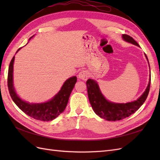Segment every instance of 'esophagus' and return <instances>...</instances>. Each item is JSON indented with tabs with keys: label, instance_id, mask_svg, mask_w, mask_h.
<instances>
[{
	"label": "esophagus",
	"instance_id": "obj_1",
	"mask_svg": "<svg viewBox=\"0 0 160 160\" xmlns=\"http://www.w3.org/2000/svg\"><path fill=\"white\" fill-rule=\"evenodd\" d=\"M79 78L83 81H86L89 77V73L88 71H82L79 73Z\"/></svg>",
	"mask_w": 160,
	"mask_h": 160
}]
</instances>
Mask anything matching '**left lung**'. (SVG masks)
<instances>
[{
	"mask_svg": "<svg viewBox=\"0 0 160 160\" xmlns=\"http://www.w3.org/2000/svg\"><path fill=\"white\" fill-rule=\"evenodd\" d=\"M122 38L125 41L139 47L138 43L132 37L128 35H123ZM145 56L149 64L147 55L145 54ZM150 77H151L149 75L148 85L143 94L137 100L126 103H114L108 101L101 93L98 82L93 79H89L87 81L86 84L89 102L94 112L101 118L108 121H113V122L129 117L141 107L146 100L150 88V81H151Z\"/></svg>",
	"mask_w": 160,
	"mask_h": 160,
	"instance_id": "obj_1",
	"label": "left lung"
}]
</instances>
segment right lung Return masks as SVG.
Instances as JSON below:
<instances>
[{"instance_id": "add662e5", "label": "right lung", "mask_w": 160, "mask_h": 160, "mask_svg": "<svg viewBox=\"0 0 160 160\" xmlns=\"http://www.w3.org/2000/svg\"><path fill=\"white\" fill-rule=\"evenodd\" d=\"M34 37H31L28 41ZM21 48H19L16 53L18 52ZM14 61V56L12 59L8 67V88L9 93L12 101L18 108L21 109L24 113L30 117L43 122L52 121L58 117L63 112L66 106L68 103L69 96L75 84L77 82V77L73 76L67 79L61 87L58 93L50 100L44 103H28L22 100L19 97L13 84V65Z\"/></svg>"}]
</instances>
